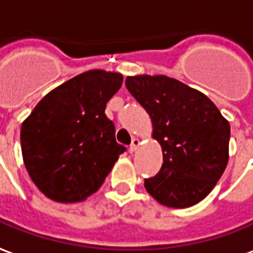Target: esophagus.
Listing matches in <instances>:
<instances>
[{
  "label": "esophagus",
  "mask_w": 253,
  "mask_h": 253,
  "mask_svg": "<svg viewBox=\"0 0 253 253\" xmlns=\"http://www.w3.org/2000/svg\"><path fill=\"white\" fill-rule=\"evenodd\" d=\"M139 144H140V140H139V139H136V137H135V139H132V143H130V146H129L130 154L136 151L137 147H139Z\"/></svg>",
  "instance_id": "1"
}]
</instances>
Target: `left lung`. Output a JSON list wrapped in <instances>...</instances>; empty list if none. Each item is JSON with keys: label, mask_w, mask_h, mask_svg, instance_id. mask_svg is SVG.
Instances as JSON below:
<instances>
[{"label": "left lung", "mask_w": 253, "mask_h": 253, "mask_svg": "<svg viewBox=\"0 0 253 253\" xmlns=\"http://www.w3.org/2000/svg\"><path fill=\"white\" fill-rule=\"evenodd\" d=\"M126 89L149 113L164 163L144 180L150 196L170 208H187L215 187L229 161L230 124L213 102L167 76L126 77Z\"/></svg>", "instance_id": "left-lung-1"}]
</instances>
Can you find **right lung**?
<instances>
[{
    "mask_svg": "<svg viewBox=\"0 0 253 253\" xmlns=\"http://www.w3.org/2000/svg\"><path fill=\"white\" fill-rule=\"evenodd\" d=\"M123 85V76L89 70L50 90L22 124L26 169L45 196L78 203L103 184L125 147L106 104Z\"/></svg>",
    "mask_w": 253,
    "mask_h": 253,
    "instance_id": "1",
    "label": "right lung"
}]
</instances>
